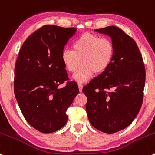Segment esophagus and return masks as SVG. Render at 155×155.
Instances as JSON below:
<instances>
[{
  "instance_id": "obj_1",
  "label": "esophagus",
  "mask_w": 155,
  "mask_h": 155,
  "mask_svg": "<svg viewBox=\"0 0 155 155\" xmlns=\"http://www.w3.org/2000/svg\"><path fill=\"white\" fill-rule=\"evenodd\" d=\"M78 87H79V91H80V92H82V87H83L82 84H81V83H78Z\"/></svg>"
}]
</instances>
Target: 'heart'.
<instances>
[{"instance_id":"heart-1","label":"heart","mask_w":155,"mask_h":155,"mask_svg":"<svg viewBox=\"0 0 155 155\" xmlns=\"http://www.w3.org/2000/svg\"><path fill=\"white\" fill-rule=\"evenodd\" d=\"M73 50H62L61 59L65 69L74 72L73 79L76 82H84L92 77L94 73H103L109 68L115 55V47L108 38L85 32L79 37L73 45Z\"/></svg>"}]
</instances>
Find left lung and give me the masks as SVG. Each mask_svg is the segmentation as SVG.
<instances>
[{"mask_svg": "<svg viewBox=\"0 0 155 155\" xmlns=\"http://www.w3.org/2000/svg\"><path fill=\"white\" fill-rule=\"evenodd\" d=\"M109 35L115 47L113 61L105 71L83 87L91 125L113 134L128 127L143 103L146 70L134 39L115 26L95 30Z\"/></svg>", "mask_w": 155, "mask_h": 155, "instance_id": "left-lung-1", "label": "left lung"}]
</instances>
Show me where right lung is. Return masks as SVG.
Listing matches in <instances>:
<instances>
[{
  "label": "right lung",
  "instance_id": "obj_1",
  "mask_svg": "<svg viewBox=\"0 0 155 155\" xmlns=\"http://www.w3.org/2000/svg\"><path fill=\"white\" fill-rule=\"evenodd\" d=\"M76 28L45 25L26 39L15 67L14 91L24 118L42 133L58 131L66 124L68 107L79 94L68 81L61 54Z\"/></svg>",
  "mask_w": 155,
  "mask_h": 155
}]
</instances>
